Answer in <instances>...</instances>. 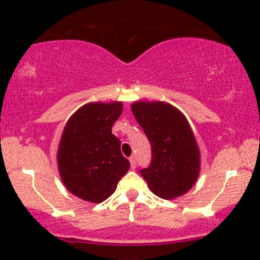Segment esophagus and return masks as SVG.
Instances as JSON below:
<instances>
[{
	"mask_svg": "<svg viewBox=\"0 0 260 260\" xmlns=\"http://www.w3.org/2000/svg\"><path fill=\"white\" fill-rule=\"evenodd\" d=\"M129 162H131V168L133 170L137 168V161H136V156H131L129 157Z\"/></svg>",
	"mask_w": 260,
	"mask_h": 260,
	"instance_id": "obj_1",
	"label": "esophagus"
}]
</instances>
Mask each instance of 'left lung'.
<instances>
[{
  "instance_id": "1",
  "label": "left lung",
  "mask_w": 260,
  "mask_h": 260,
  "mask_svg": "<svg viewBox=\"0 0 260 260\" xmlns=\"http://www.w3.org/2000/svg\"><path fill=\"white\" fill-rule=\"evenodd\" d=\"M132 112L151 145V161L140 170L153 193L164 199L183 196L199 176L201 156L189 123L162 101H137Z\"/></svg>"
}]
</instances>
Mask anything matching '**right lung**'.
<instances>
[{
	"label": "right lung",
	"instance_id": "1",
	"mask_svg": "<svg viewBox=\"0 0 260 260\" xmlns=\"http://www.w3.org/2000/svg\"><path fill=\"white\" fill-rule=\"evenodd\" d=\"M122 109L120 101L86 104L66 124L57 153L58 171L66 188L83 201H105L129 169L120 139L111 132Z\"/></svg>",
	"mask_w": 260,
	"mask_h": 260
}]
</instances>
